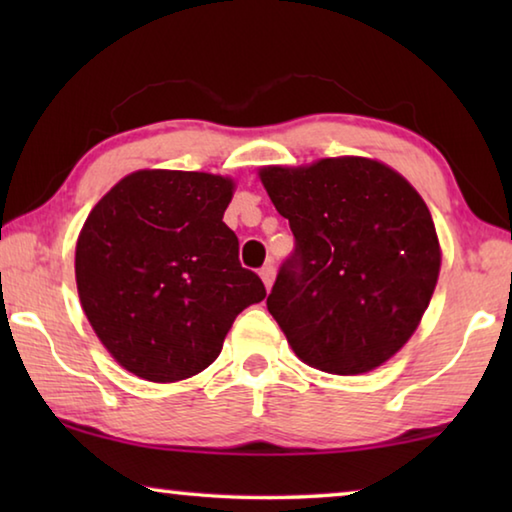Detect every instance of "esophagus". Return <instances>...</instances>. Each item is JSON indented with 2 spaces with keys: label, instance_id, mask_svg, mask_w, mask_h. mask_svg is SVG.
Here are the masks:
<instances>
[{
  "label": "esophagus",
  "instance_id": "34e87169",
  "mask_svg": "<svg viewBox=\"0 0 512 512\" xmlns=\"http://www.w3.org/2000/svg\"><path fill=\"white\" fill-rule=\"evenodd\" d=\"M259 275H262L264 287L271 289L273 287V280H275V266L273 264H264L262 268H259Z\"/></svg>",
  "mask_w": 512,
  "mask_h": 512
}]
</instances>
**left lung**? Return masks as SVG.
<instances>
[{"instance_id":"1","label":"left lung","mask_w":512,"mask_h":512,"mask_svg":"<svg viewBox=\"0 0 512 512\" xmlns=\"http://www.w3.org/2000/svg\"><path fill=\"white\" fill-rule=\"evenodd\" d=\"M259 178L296 239L266 298L293 352L334 375L381 366L411 339L438 282L420 194L366 158L266 167Z\"/></svg>"}]
</instances>
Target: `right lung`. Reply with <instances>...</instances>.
<instances>
[{
  "label": "right lung",
  "instance_id": "obj_1",
  "mask_svg": "<svg viewBox=\"0 0 512 512\" xmlns=\"http://www.w3.org/2000/svg\"><path fill=\"white\" fill-rule=\"evenodd\" d=\"M232 180L135 171L94 205L76 244V287L101 343L133 375L167 384L205 370L264 282L223 223Z\"/></svg>",
  "mask_w": 512,
  "mask_h": 512
}]
</instances>
